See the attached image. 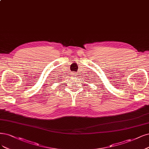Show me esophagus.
Returning <instances> with one entry per match:
<instances>
[{
	"label": "esophagus",
	"instance_id": "obj_1",
	"mask_svg": "<svg viewBox=\"0 0 149 149\" xmlns=\"http://www.w3.org/2000/svg\"><path fill=\"white\" fill-rule=\"evenodd\" d=\"M76 74H76V73H72V75H73V76H75Z\"/></svg>",
	"mask_w": 149,
	"mask_h": 149
}]
</instances>
